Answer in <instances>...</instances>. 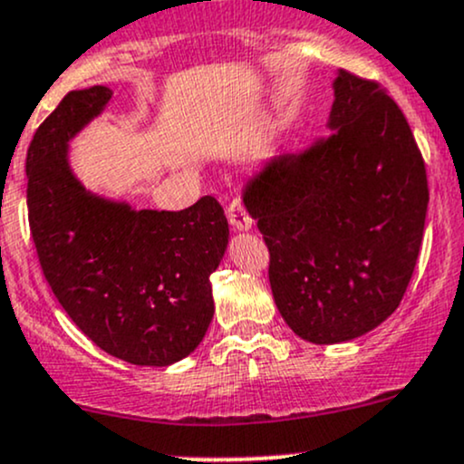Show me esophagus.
<instances>
[{
  "label": "esophagus",
  "instance_id": "34e87169",
  "mask_svg": "<svg viewBox=\"0 0 464 464\" xmlns=\"http://www.w3.org/2000/svg\"><path fill=\"white\" fill-rule=\"evenodd\" d=\"M228 222H231V228L233 231H248V228L253 227V218L246 213V207L242 205V200H233L231 205H228Z\"/></svg>",
  "mask_w": 464,
  "mask_h": 464
}]
</instances>
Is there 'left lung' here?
I'll return each mask as SVG.
<instances>
[{
    "instance_id": "obj_1",
    "label": "left lung",
    "mask_w": 464,
    "mask_h": 464,
    "mask_svg": "<svg viewBox=\"0 0 464 464\" xmlns=\"http://www.w3.org/2000/svg\"><path fill=\"white\" fill-rule=\"evenodd\" d=\"M330 136L271 158L242 191L284 322L317 345L370 333L399 308L419 259L427 174L403 111L339 70Z\"/></svg>"
}]
</instances>
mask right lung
I'll use <instances>...</instances> for the list:
<instances>
[{"label": "right lung", "instance_id": "1", "mask_svg": "<svg viewBox=\"0 0 464 464\" xmlns=\"http://www.w3.org/2000/svg\"><path fill=\"white\" fill-rule=\"evenodd\" d=\"M105 85L72 90L39 125L25 158L28 220L54 297L85 337L134 365L189 356L213 319L211 273L228 244L220 202L134 208L85 189L70 140L103 114Z\"/></svg>", "mask_w": 464, "mask_h": 464}]
</instances>
